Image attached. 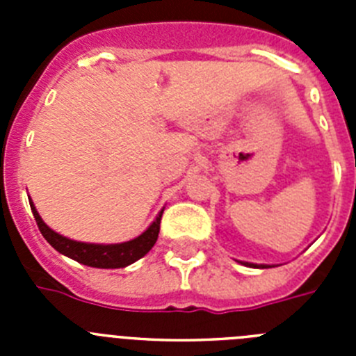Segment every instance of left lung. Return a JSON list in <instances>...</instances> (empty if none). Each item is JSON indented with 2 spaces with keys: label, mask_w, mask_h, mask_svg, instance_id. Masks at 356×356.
Segmentation results:
<instances>
[{
  "label": "left lung",
  "mask_w": 356,
  "mask_h": 356,
  "mask_svg": "<svg viewBox=\"0 0 356 356\" xmlns=\"http://www.w3.org/2000/svg\"><path fill=\"white\" fill-rule=\"evenodd\" d=\"M244 264V266L248 267H254V269H266V267H271V266H267V264H251V262H241Z\"/></svg>",
  "instance_id": "obj_1"
}]
</instances>
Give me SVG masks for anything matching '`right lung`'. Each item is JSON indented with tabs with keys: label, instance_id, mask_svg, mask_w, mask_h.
I'll use <instances>...</instances> for the list:
<instances>
[{
	"label": "right lung",
	"instance_id": "obj_1",
	"mask_svg": "<svg viewBox=\"0 0 356 356\" xmlns=\"http://www.w3.org/2000/svg\"><path fill=\"white\" fill-rule=\"evenodd\" d=\"M30 207L42 237L58 253L65 254V257L76 260V262L83 264V266L97 267V269H119V267H127L130 264L137 262L139 259H143L144 254L155 246L160 232V219H162L163 213L162 209L159 212V216L155 217V221L151 222L139 237L131 238V241L118 242V244H94V242L72 241V238L56 234L55 229H51L42 221V217L39 216V212H37L35 205H33L31 200Z\"/></svg>",
	"mask_w": 356,
	"mask_h": 356
}]
</instances>
